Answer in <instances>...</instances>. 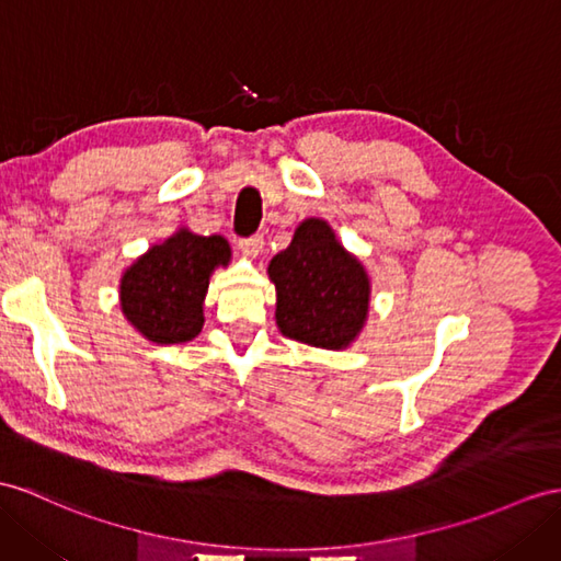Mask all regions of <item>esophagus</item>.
Wrapping results in <instances>:
<instances>
[{
  "label": "esophagus",
  "instance_id": "34e87169",
  "mask_svg": "<svg viewBox=\"0 0 561 561\" xmlns=\"http://www.w3.org/2000/svg\"><path fill=\"white\" fill-rule=\"evenodd\" d=\"M262 248H264V238L262 236H250V238H242L240 240V250L244 254H250V256H256L259 252H262Z\"/></svg>",
  "mask_w": 561,
  "mask_h": 561
}]
</instances>
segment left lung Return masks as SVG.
I'll return each instance as SVG.
<instances>
[{"label": "left lung", "instance_id": "left-lung-1", "mask_svg": "<svg viewBox=\"0 0 561 561\" xmlns=\"http://www.w3.org/2000/svg\"><path fill=\"white\" fill-rule=\"evenodd\" d=\"M268 278L276 285V323L285 337L345 350L362 333L371 280L323 218L297 226L293 242L271 259Z\"/></svg>", "mask_w": 561, "mask_h": 561}]
</instances>
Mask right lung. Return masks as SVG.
<instances>
[{
    "instance_id": "right-lung-1",
    "label": "right lung",
    "mask_w": 561,
    "mask_h": 561,
    "mask_svg": "<svg viewBox=\"0 0 561 561\" xmlns=\"http://www.w3.org/2000/svg\"><path fill=\"white\" fill-rule=\"evenodd\" d=\"M230 244L221 236L178 228L152 244L121 278V311L149 343L175 345L199 335L204 297L216 266H228Z\"/></svg>"
}]
</instances>
